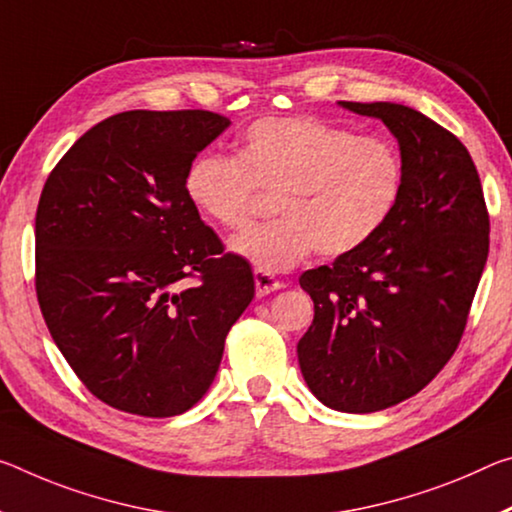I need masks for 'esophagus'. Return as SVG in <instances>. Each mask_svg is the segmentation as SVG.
<instances>
[{
  "instance_id": "obj_1",
  "label": "esophagus",
  "mask_w": 512,
  "mask_h": 512,
  "mask_svg": "<svg viewBox=\"0 0 512 512\" xmlns=\"http://www.w3.org/2000/svg\"><path fill=\"white\" fill-rule=\"evenodd\" d=\"M282 289V282L275 280L271 273H264V271H255V294L262 298V296H269L273 291Z\"/></svg>"
}]
</instances>
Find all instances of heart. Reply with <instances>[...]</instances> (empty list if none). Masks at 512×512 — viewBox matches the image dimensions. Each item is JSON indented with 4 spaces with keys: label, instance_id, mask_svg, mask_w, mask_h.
Segmentation results:
<instances>
[{
    "label": "heart",
    "instance_id": "1",
    "mask_svg": "<svg viewBox=\"0 0 512 512\" xmlns=\"http://www.w3.org/2000/svg\"><path fill=\"white\" fill-rule=\"evenodd\" d=\"M257 189L275 193L280 218L248 227L232 250L257 271L282 273L314 250L342 257L376 237L399 202L403 161L383 136L287 116L257 120L234 157L202 154L184 175L191 207L225 230L248 221Z\"/></svg>",
    "mask_w": 512,
    "mask_h": 512
}]
</instances>
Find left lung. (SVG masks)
<instances>
[{
    "label": "left lung",
    "mask_w": 512,
    "mask_h": 512,
    "mask_svg": "<svg viewBox=\"0 0 512 512\" xmlns=\"http://www.w3.org/2000/svg\"><path fill=\"white\" fill-rule=\"evenodd\" d=\"M383 120L403 189L389 221L353 253L305 271L314 321L298 342L312 394L339 412H378L440 373L465 330L490 248L481 180L465 145L394 102H339Z\"/></svg>",
    "instance_id": "left-lung-1"
}]
</instances>
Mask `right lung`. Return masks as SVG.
Here are the masks:
<instances>
[{
    "mask_svg": "<svg viewBox=\"0 0 512 512\" xmlns=\"http://www.w3.org/2000/svg\"><path fill=\"white\" fill-rule=\"evenodd\" d=\"M227 127L198 109L116 113L63 154L40 193V312L72 371L111 408H193L255 296L250 264L223 253L184 193L193 159Z\"/></svg>",
    "mask_w": 512,
    "mask_h": 512,
    "instance_id": "1",
    "label": "right lung"
}]
</instances>
